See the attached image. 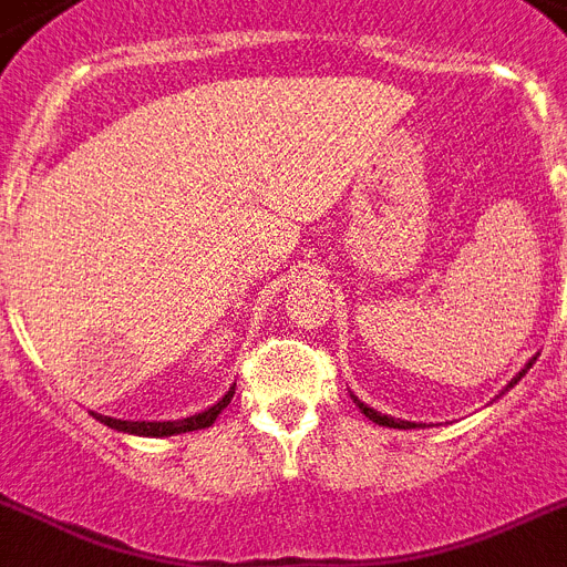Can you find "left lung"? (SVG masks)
<instances>
[{"mask_svg": "<svg viewBox=\"0 0 567 567\" xmlns=\"http://www.w3.org/2000/svg\"><path fill=\"white\" fill-rule=\"evenodd\" d=\"M533 362H536V357H533V359H530V362H527V364H525V368H522V371H518V373H516V377L509 379V382H507V388H504V391H509V388H513V385H518V379H522V377H525V373H527V371H530V368H533ZM504 391H502V394H504ZM350 400L357 402V409H359V411H362L364 417H368V420H373V423H377V425H388V429H423V425H425V423H411V420H400V417H388V414H382V411L371 409V405H368V402H362V400H359V396H357V394H350Z\"/></svg>", "mask_w": 567, "mask_h": 567, "instance_id": "1", "label": "left lung"}]
</instances>
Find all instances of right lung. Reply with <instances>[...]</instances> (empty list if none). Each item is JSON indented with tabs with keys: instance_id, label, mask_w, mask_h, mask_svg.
I'll return each instance as SVG.
<instances>
[{
	"instance_id": "1",
	"label": "right lung",
	"mask_w": 567,
	"mask_h": 567,
	"mask_svg": "<svg viewBox=\"0 0 567 567\" xmlns=\"http://www.w3.org/2000/svg\"><path fill=\"white\" fill-rule=\"evenodd\" d=\"M234 388H237V382H234L226 394L214 402V405H208V409L199 411V414H190V417H182V420H153V423H150V420H115V417H106V414H95V411H92V417L101 420V423L110 425V429H115V432L138 434V437H173V434L199 432V429L214 425V420L223 414V409L231 402Z\"/></svg>"
}]
</instances>
